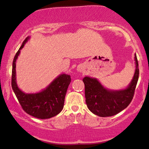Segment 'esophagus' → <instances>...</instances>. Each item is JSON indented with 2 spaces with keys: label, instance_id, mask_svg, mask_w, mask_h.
I'll list each match as a JSON object with an SVG mask.
<instances>
[{
  "label": "esophagus",
  "instance_id": "1",
  "mask_svg": "<svg viewBox=\"0 0 149 149\" xmlns=\"http://www.w3.org/2000/svg\"><path fill=\"white\" fill-rule=\"evenodd\" d=\"M77 71H79V72H82V68H80V67H79V68H77Z\"/></svg>",
  "mask_w": 149,
  "mask_h": 149
}]
</instances>
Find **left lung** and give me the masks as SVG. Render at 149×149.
I'll return each instance as SVG.
<instances>
[{
    "instance_id": "left-lung-1",
    "label": "left lung",
    "mask_w": 149,
    "mask_h": 149,
    "mask_svg": "<svg viewBox=\"0 0 149 149\" xmlns=\"http://www.w3.org/2000/svg\"><path fill=\"white\" fill-rule=\"evenodd\" d=\"M134 60L136 69L134 76L128 87L124 90H108L96 78L88 76L84 77L86 102L93 114L100 117L114 116L125 109L131 102L139 75L136 54Z\"/></svg>"
}]
</instances>
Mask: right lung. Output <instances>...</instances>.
<instances>
[{"label":"right lung","instance_id":"right-lung-1","mask_svg":"<svg viewBox=\"0 0 149 149\" xmlns=\"http://www.w3.org/2000/svg\"><path fill=\"white\" fill-rule=\"evenodd\" d=\"M29 39L30 37H27L25 39L13 59L11 86L19 102L26 113L37 118H50L63 110L71 77L65 74L59 75L45 89L38 93L26 94L22 92L17 84L16 61L21 49Z\"/></svg>","mask_w":149,"mask_h":149}]
</instances>
